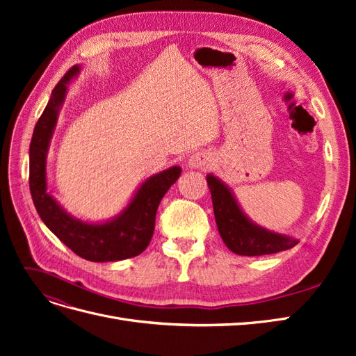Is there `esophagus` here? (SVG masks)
Returning <instances> with one entry per match:
<instances>
[{"mask_svg": "<svg viewBox=\"0 0 356 356\" xmlns=\"http://www.w3.org/2000/svg\"><path fill=\"white\" fill-rule=\"evenodd\" d=\"M211 166V156L207 152H196L188 157L190 169H208Z\"/></svg>", "mask_w": 356, "mask_h": 356, "instance_id": "esophagus-1", "label": "esophagus"}]
</instances>
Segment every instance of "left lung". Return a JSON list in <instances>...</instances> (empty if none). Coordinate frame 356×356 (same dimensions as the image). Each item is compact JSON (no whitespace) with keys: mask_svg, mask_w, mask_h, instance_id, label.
<instances>
[{"mask_svg":"<svg viewBox=\"0 0 356 356\" xmlns=\"http://www.w3.org/2000/svg\"><path fill=\"white\" fill-rule=\"evenodd\" d=\"M213 204L215 221L225 246L238 255H267L289 250L298 243L286 234L266 230L242 212L230 188L217 177H207Z\"/></svg>","mask_w":356,"mask_h":356,"instance_id":"left-lung-1","label":"left lung"}]
</instances>
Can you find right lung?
<instances>
[{
  "label": "right lung",
  "mask_w": 356,
  "mask_h": 356,
  "mask_svg": "<svg viewBox=\"0 0 356 356\" xmlns=\"http://www.w3.org/2000/svg\"><path fill=\"white\" fill-rule=\"evenodd\" d=\"M72 67L53 89L50 101L35 124L29 145V190L35 209L49 230L84 260L105 263L141 254L153 238L156 212L170 186L179 178L181 168L172 166L147 178L127 207L110 221L84 222L63 209L47 191L46 157L58 122L59 108L65 101L67 84L79 74Z\"/></svg>",
  "instance_id": "1"
}]
</instances>
